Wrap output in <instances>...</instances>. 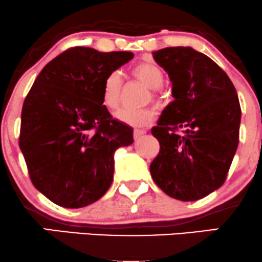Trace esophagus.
Listing matches in <instances>:
<instances>
[{
  "label": "esophagus",
  "mask_w": 262,
  "mask_h": 262,
  "mask_svg": "<svg viewBox=\"0 0 262 262\" xmlns=\"http://www.w3.org/2000/svg\"><path fill=\"white\" fill-rule=\"evenodd\" d=\"M146 132L145 130H143V129H134L133 130V137H134V139L137 140V139H140L141 137H143L144 134H145Z\"/></svg>",
  "instance_id": "esophagus-1"
}]
</instances>
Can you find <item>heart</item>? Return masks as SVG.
<instances>
[{"label":"heart","mask_w":262,"mask_h":262,"mask_svg":"<svg viewBox=\"0 0 262 262\" xmlns=\"http://www.w3.org/2000/svg\"><path fill=\"white\" fill-rule=\"evenodd\" d=\"M130 73L138 81L151 89V100L160 102L162 98L160 87L164 83V74L161 69L151 62L141 61L130 69ZM123 79L119 71H112L106 76L102 85V103L110 111L119 107L122 100ZM155 111L152 108H141V110H128L122 108L116 113V118L124 124L132 127H146L151 124L155 119Z\"/></svg>","instance_id":"heart-1"}]
</instances>
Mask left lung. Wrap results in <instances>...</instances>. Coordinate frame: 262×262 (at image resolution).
Returning a JSON list of instances; mask_svg holds the SVG:
<instances>
[{
	"label": "left lung",
	"instance_id": "obj_1",
	"mask_svg": "<svg viewBox=\"0 0 262 262\" xmlns=\"http://www.w3.org/2000/svg\"><path fill=\"white\" fill-rule=\"evenodd\" d=\"M154 59L169 74L175 100L151 129L160 151L150 173L167 196L201 200L223 185L239 144L235 87L212 59L189 47L165 48Z\"/></svg>",
	"mask_w": 262,
	"mask_h": 262
}]
</instances>
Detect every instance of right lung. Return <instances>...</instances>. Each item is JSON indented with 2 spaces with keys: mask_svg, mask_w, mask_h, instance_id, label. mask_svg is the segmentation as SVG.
Returning <instances> with one entry per match:
<instances>
[{
  "mask_svg": "<svg viewBox=\"0 0 262 262\" xmlns=\"http://www.w3.org/2000/svg\"><path fill=\"white\" fill-rule=\"evenodd\" d=\"M134 54L74 47L44 66L22 108L19 148L34 187L65 208L98 201L113 181L114 151L133 129L102 103L106 76Z\"/></svg>",
  "mask_w": 262,
  "mask_h": 262,
  "instance_id": "right-lung-1",
  "label": "right lung"
}]
</instances>
